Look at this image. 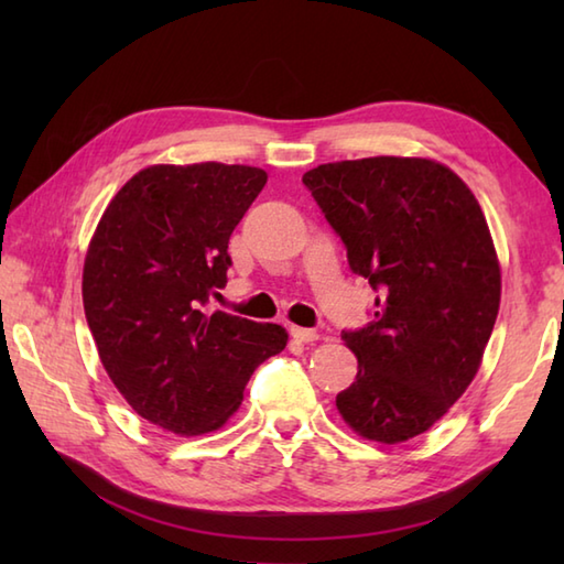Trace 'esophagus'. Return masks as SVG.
Segmentation results:
<instances>
[{
	"label": "esophagus",
	"mask_w": 564,
	"mask_h": 564,
	"mask_svg": "<svg viewBox=\"0 0 564 564\" xmlns=\"http://www.w3.org/2000/svg\"><path fill=\"white\" fill-rule=\"evenodd\" d=\"M291 337L295 341H303V344H310V341H317L319 334L315 329H305V327H291Z\"/></svg>",
	"instance_id": "1"
}]
</instances>
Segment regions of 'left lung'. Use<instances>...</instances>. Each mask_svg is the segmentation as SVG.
Here are the masks:
<instances>
[{"label":"left lung","instance_id":"obj_1","mask_svg":"<svg viewBox=\"0 0 564 564\" xmlns=\"http://www.w3.org/2000/svg\"><path fill=\"white\" fill-rule=\"evenodd\" d=\"M303 184L378 293L373 322L341 332L358 373L337 410L358 436L400 443L451 410L495 329L501 273L480 203L422 158L319 164Z\"/></svg>","mask_w":564,"mask_h":564}]
</instances>
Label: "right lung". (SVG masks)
<instances>
[{
  "mask_svg": "<svg viewBox=\"0 0 564 564\" xmlns=\"http://www.w3.org/2000/svg\"><path fill=\"white\" fill-rule=\"evenodd\" d=\"M245 164H154L118 191L84 259V315L133 410L172 434L220 429L257 366L289 334L208 307L225 289L230 235L267 184Z\"/></svg>",
  "mask_w": 564,
  "mask_h": 564,
  "instance_id": "1",
  "label": "right lung"
}]
</instances>
